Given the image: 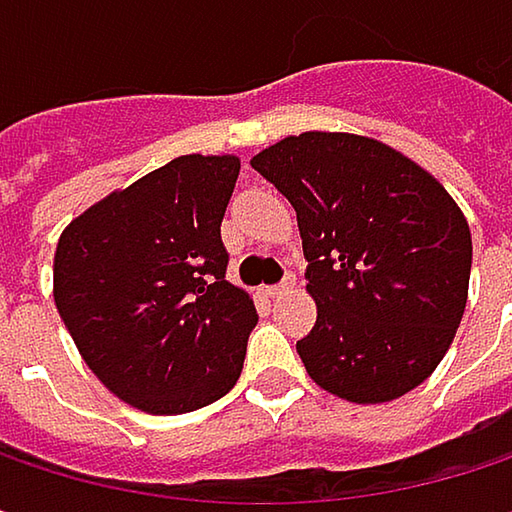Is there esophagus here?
<instances>
[{
    "instance_id": "34e87169",
    "label": "esophagus",
    "mask_w": 512,
    "mask_h": 512,
    "mask_svg": "<svg viewBox=\"0 0 512 512\" xmlns=\"http://www.w3.org/2000/svg\"><path fill=\"white\" fill-rule=\"evenodd\" d=\"M293 284H296V275H293V272H287V275H284V281H278V284L266 287V296H269V299H275V296H281V293L293 290Z\"/></svg>"
}]
</instances>
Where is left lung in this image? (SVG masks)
<instances>
[{"label":"left lung","mask_w":512,"mask_h":512,"mask_svg":"<svg viewBox=\"0 0 512 512\" xmlns=\"http://www.w3.org/2000/svg\"><path fill=\"white\" fill-rule=\"evenodd\" d=\"M296 210L314 329L308 376L350 403L418 388L460 329L471 231L448 189L400 151L353 133H299L252 156Z\"/></svg>","instance_id":"left-lung-1"}]
</instances>
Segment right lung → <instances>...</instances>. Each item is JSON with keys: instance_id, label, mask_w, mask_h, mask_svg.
Masks as SVG:
<instances>
[{"instance_id": "1", "label": "right lung", "mask_w": 512, "mask_h": 512, "mask_svg": "<svg viewBox=\"0 0 512 512\" xmlns=\"http://www.w3.org/2000/svg\"><path fill=\"white\" fill-rule=\"evenodd\" d=\"M237 177V156H177L61 231L55 308L94 376L142 412L201 409L240 379L257 311L225 278Z\"/></svg>"}]
</instances>
